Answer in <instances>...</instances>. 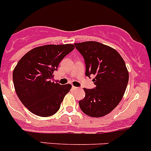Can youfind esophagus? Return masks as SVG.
I'll use <instances>...</instances> for the list:
<instances>
[{"label":"esophagus","instance_id":"esophagus-1","mask_svg":"<svg viewBox=\"0 0 151 151\" xmlns=\"http://www.w3.org/2000/svg\"><path fill=\"white\" fill-rule=\"evenodd\" d=\"M72 89L73 90H77V89H78V88H77V87H75V86H72Z\"/></svg>","mask_w":151,"mask_h":151}]
</instances>
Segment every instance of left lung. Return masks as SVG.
Returning a JSON list of instances; mask_svg holds the SVG:
<instances>
[{
  "label": "left lung",
  "instance_id": "1",
  "mask_svg": "<svg viewBox=\"0 0 151 151\" xmlns=\"http://www.w3.org/2000/svg\"><path fill=\"white\" fill-rule=\"evenodd\" d=\"M83 56L86 75H95V87L84 88L85 98L79 101L81 110L91 117L104 116L122 101L129 80L124 61L117 50L98 42L74 44Z\"/></svg>",
  "mask_w": 151,
  "mask_h": 151
}]
</instances>
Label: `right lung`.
Masks as SVG:
<instances>
[{
	"mask_svg": "<svg viewBox=\"0 0 151 151\" xmlns=\"http://www.w3.org/2000/svg\"><path fill=\"white\" fill-rule=\"evenodd\" d=\"M74 49V45H47L29 50L18 61L12 73L18 98L32 113L51 116L60 109L71 84L52 82L53 71Z\"/></svg>",
	"mask_w": 151,
	"mask_h": 151,
	"instance_id": "1",
	"label": "right lung"
}]
</instances>
